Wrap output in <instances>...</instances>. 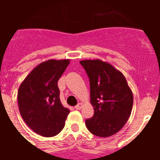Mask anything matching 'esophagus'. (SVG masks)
I'll use <instances>...</instances> for the list:
<instances>
[{
    "instance_id": "34e87169",
    "label": "esophagus",
    "mask_w": 160,
    "mask_h": 160,
    "mask_svg": "<svg viewBox=\"0 0 160 160\" xmlns=\"http://www.w3.org/2000/svg\"><path fill=\"white\" fill-rule=\"evenodd\" d=\"M82 107H83V104L82 103H78V105H76L75 106V108L77 109V110H81L82 108Z\"/></svg>"
}]
</instances>
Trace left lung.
<instances>
[{"instance_id": "left-lung-1", "label": "left lung", "mask_w": 160, "mask_h": 160, "mask_svg": "<svg viewBox=\"0 0 160 160\" xmlns=\"http://www.w3.org/2000/svg\"><path fill=\"white\" fill-rule=\"evenodd\" d=\"M90 78L92 118L86 120L93 135L109 137L123 128L131 115L133 94L125 77L112 65L100 59L80 61Z\"/></svg>"}]
</instances>
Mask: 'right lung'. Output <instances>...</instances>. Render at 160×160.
Returning <instances> with one entry per match:
<instances>
[{"label": "right lung", "instance_id": "right-lung-1", "mask_svg": "<svg viewBox=\"0 0 160 160\" xmlns=\"http://www.w3.org/2000/svg\"><path fill=\"white\" fill-rule=\"evenodd\" d=\"M70 62L49 59L40 63L18 89L21 115L29 128L42 136H55L65 127L70 110L61 102L58 82Z\"/></svg>", "mask_w": 160, "mask_h": 160}]
</instances>
